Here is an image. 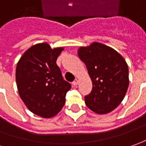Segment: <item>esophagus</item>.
Listing matches in <instances>:
<instances>
[{
  "label": "esophagus",
  "instance_id": "34e87169",
  "mask_svg": "<svg viewBox=\"0 0 146 146\" xmlns=\"http://www.w3.org/2000/svg\"><path fill=\"white\" fill-rule=\"evenodd\" d=\"M79 84V80L78 79H76V80H74V81H73V86H77Z\"/></svg>",
  "mask_w": 146,
  "mask_h": 146
}]
</instances>
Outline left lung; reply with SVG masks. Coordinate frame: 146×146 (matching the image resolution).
I'll list each match as a JSON object with an SVG mask.
<instances>
[{"mask_svg": "<svg viewBox=\"0 0 146 146\" xmlns=\"http://www.w3.org/2000/svg\"><path fill=\"white\" fill-rule=\"evenodd\" d=\"M78 56L86 64L93 82L91 93L85 97L87 107L98 114L113 110L122 102L129 86L125 59L113 48L98 42L81 47Z\"/></svg>", "mask_w": 146, "mask_h": 146, "instance_id": "1", "label": "left lung"}]
</instances>
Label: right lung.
Masks as SVG:
<instances>
[{"label":"right lung","mask_w":146,"mask_h":146,"mask_svg":"<svg viewBox=\"0 0 146 146\" xmlns=\"http://www.w3.org/2000/svg\"><path fill=\"white\" fill-rule=\"evenodd\" d=\"M63 49L51 48L47 43L36 44L24 53L17 65L19 95L32 113L42 117H52L61 110L71 88L56 63Z\"/></svg>","instance_id":"add662e5"}]
</instances>
